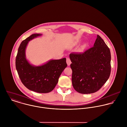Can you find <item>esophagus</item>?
I'll use <instances>...</instances> for the list:
<instances>
[{"label":"esophagus","mask_w":127,"mask_h":127,"mask_svg":"<svg viewBox=\"0 0 127 127\" xmlns=\"http://www.w3.org/2000/svg\"><path fill=\"white\" fill-rule=\"evenodd\" d=\"M66 63H67V64L68 66H69L70 65V64H71V60H70V59L69 58H66Z\"/></svg>","instance_id":"34e87169"}]
</instances>
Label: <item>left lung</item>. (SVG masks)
<instances>
[{"label":"left lung","mask_w":127,"mask_h":127,"mask_svg":"<svg viewBox=\"0 0 127 127\" xmlns=\"http://www.w3.org/2000/svg\"><path fill=\"white\" fill-rule=\"evenodd\" d=\"M69 57L73 87L79 93H94L108 80L111 71L110 52L98 35L93 47L83 53H71Z\"/></svg>","instance_id":"obj_1"}]
</instances>
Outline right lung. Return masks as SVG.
I'll use <instances>...</instances> for the list:
<instances>
[{
	"label": "right lung",
	"mask_w": 127,
	"mask_h": 127,
	"mask_svg": "<svg viewBox=\"0 0 127 127\" xmlns=\"http://www.w3.org/2000/svg\"><path fill=\"white\" fill-rule=\"evenodd\" d=\"M40 34H32L23 40L19 45L16 59V67L19 78L29 90L38 93H48L53 91L59 78L67 67L66 58L52 60L40 66H34L26 59L25 49L28 42Z\"/></svg>",
	"instance_id": "right-lung-1"
}]
</instances>
